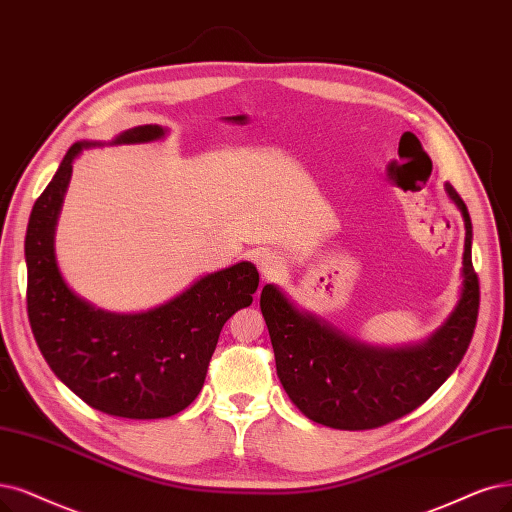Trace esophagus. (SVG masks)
<instances>
[{
  "label": "esophagus",
  "mask_w": 512,
  "mask_h": 512,
  "mask_svg": "<svg viewBox=\"0 0 512 512\" xmlns=\"http://www.w3.org/2000/svg\"><path fill=\"white\" fill-rule=\"evenodd\" d=\"M255 263H257L261 276L268 278V280L276 278L280 274V270L285 268V263H282V259L276 253H272V251H257L255 253Z\"/></svg>",
  "instance_id": "obj_1"
}]
</instances>
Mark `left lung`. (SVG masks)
Masks as SVG:
<instances>
[{
  "label": "left lung",
  "mask_w": 512,
  "mask_h": 512,
  "mask_svg": "<svg viewBox=\"0 0 512 512\" xmlns=\"http://www.w3.org/2000/svg\"><path fill=\"white\" fill-rule=\"evenodd\" d=\"M464 219L462 287L445 323L422 342L371 346L339 331L325 318L297 308L276 285L261 291L276 356L278 380L291 403L316 424L369 430L418 409L456 371L479 314V280L472 270V223L464 200L445 183Z\"/></svg>",
  "instance_id": "8db88e82"
}]
</instances>
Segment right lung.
I'll list each match as a JSON object with an SVG mask.
<instances>
[{
  "instance_id": "add662e5",
  "label": "right lung",
  "mask_w": 512,
  "mask_h": 512,
  "mask_svg": "<svg viewBox=\"0 0 512 512\" xmlns=\"http://www.w3.org/2000/svg\"><path fill=\"white\" fill-rule=\"evenodd\" d=\"M166 132L158 124L135 126L109 145L151 143ZM101 145L73 143L33 204L25 238L31 331L54 375L90 407L128 420L170 418L200 394L219 333L232 314L253 304L259 272L240 261L132 314L97 308L75 293L56 261L54 234L73 160Z\"/></svg>"
}]
</instances>
